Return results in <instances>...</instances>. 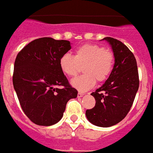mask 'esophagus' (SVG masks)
<instances>
[{
	"label": "esophagus",
	"instance_id": "obj_1",
	"mask_svg": "<svg viewBox=\"0 0 153 153\" xmlns=\"http://www.w3.org/2000/svg\"><path fill=\"white\" fill-rule=\"evenodd\" d=\"M83 96H84V93H82V92H78V97H82Z\"/></svg>",
	"mask_w": 153,
	"mask_h": 153
}]
</instances>
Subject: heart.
Wrapping results in <instances>:
<instances>
[{
	"label": "heart",
	"instance_id": "obj_1",
	"mask_svg": "<svg viewBox=\"0 0 153 153\" xmlns=\"http://www.w3.org/2000/svg\"><path fill=\"white\" fill-rule=\"evenodd\" d=\"M114 65V54L111 50L96 44H85L78 47L74 56L65 53L60 57L59 65L62 73L74 77L83 69L84 75L73 79L71 84L80 91L92 88L99 82L109 78Z\"/></svg>",
	"mask_w": 153,
	"mask_h": 153
}]
</instances>
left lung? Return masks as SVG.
Here are the masks:
<instances>
[{"label": "left lung", "instance_id": "obj_1", "mask_svg": "<svg viewBox=\"0 0 153 153\" xmlns=\"http://www.w3.org/2000/svg\"><path fill=\"white\" fill-rule=\"evenodd\" d=\"M111 44L114 65L109 78L91 94L96 100L93 108L87 110L86 117L93 125L110 127L123 120L129 113L139 88L136 58L125 44L106 37Z\"/></svg>", "mask_w": 153, "mask_h": 153}]
</instances>
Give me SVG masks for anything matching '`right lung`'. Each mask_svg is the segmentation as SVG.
Here are the masks:
<instances>
[{"instance_id":"add662e5","label":"right lung","mask_w":153,"mask_h":153,"mask_svg":"<svg viewBox=\"0 0 153 153\" xmlns=\"http://www.w3.org/2000/svg\"><path fill=\"white\" fill-rule=\"evenodd\" d=\"M70 49L69 41L44 37L29 42L17 54L13 86L22 110L36 125L58 123L67 102L77 96L59 65L60 57Z\"/></svg>"}]
</instances>
